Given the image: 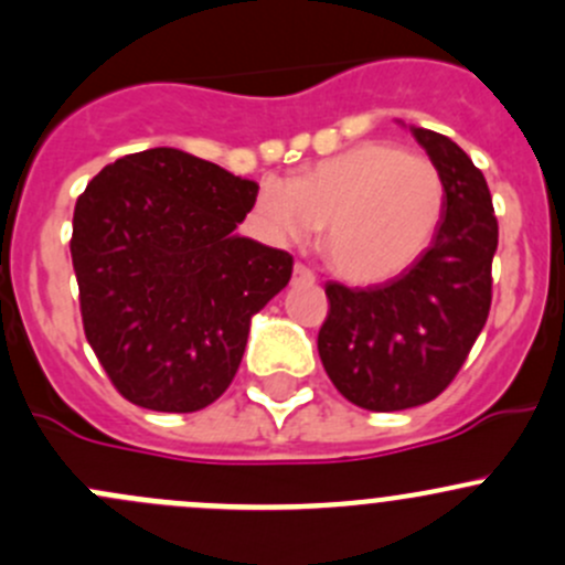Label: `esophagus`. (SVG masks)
<instances>
[{
    "instance_id": "34e87169",
    "label": "esophagus",
    "mask_w": 565,
    "mask_h": 565,
    "mask_svg": "<svg viewBox=\"0 0 565 565\" xmlns=\"http://www.w3.org/2000/svg\"><path fill=\"white\" fill-rule=\"evenodd\" d=\"M315 281H317L315 273H311L309 267L300 265V262H298V265H295V270H292V284H295V287H311V284H315Z\"/></svg>"
}]
</instances>
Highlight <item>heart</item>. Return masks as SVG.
I'll list each match as a JSON object with an SVG mask.
<instances>
[{"mask_svg":"<svg viewBox=\"0 0 565 565\" xmlns=\"http://www.w3.org/2000/svg\"><path fill=\"white\" fill-rule=\"evenodd\" d=\"M443 213L440 169L388 141L324 158L295 182L265 177L254 199L256 226L276 243H309L324 224V259L355 284L407 270L435 241Z\"/></svg>","mask_w":565,"mask_h":565,"instance_id":"b5f03b06","label":"heart"}]
</instances>
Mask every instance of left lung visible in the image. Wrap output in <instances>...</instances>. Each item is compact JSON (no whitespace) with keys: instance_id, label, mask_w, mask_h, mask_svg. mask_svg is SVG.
Wrapping results in <instances>:
<instances>
[{"instance_id":"left-lung-1","label":"left lung","mask_w":565,"mask_h":565,"mask_svg":"<svg viewBox=\"0 0 565 565\" xmlns=\"http://www.w3.org/2000/svg\"><path fill=\"white\" fill-rule=\"evenodd\" d=\"M446 180V213L431 246L374 287L324 284L330 311L317 350L330 383L374 413L418 407L451 385L492 306L498 218L481 169L457 141L409 128Z\"/></svg>"}]
</instances>
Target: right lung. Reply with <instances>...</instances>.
Here are the masks:
<instances>
[{
  "instance_id": "1",
  "label": "right lung",
  "mask_w": 565,
  "mask_h": 565,
  "mask_svg": "<svg viewBox=\"0 0 565 565\" xmlns=\"http://www.w3.org/2000/svg\"><path fill=\"white\" fill-rule=\"evenodd\" d=\"M259 185L156 147L89 180L71 256L89 347L114 388L156 413H196L235 380L250 317L292 256L235 235Z\"/></svg>"
}]
</instances>
